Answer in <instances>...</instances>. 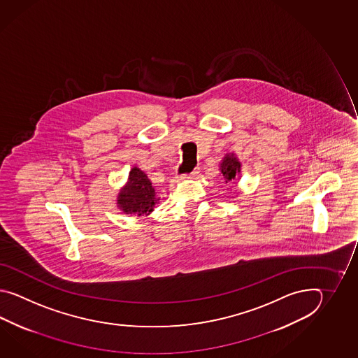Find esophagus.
I'll return each instance as SVG.
<instances>
[{"label": "esophagus", "mask_w": 358, "mask_h": 358, "mask_svg": "<svg viewBox=\"0 0 358 358\" xmlns=\"http://www.w3.org/2000/svg\"><path fill=\"white\" fill-rule=\"evenodd\" d=\"M199 174V169H194L192 173L189 174H184V176H180V179H192V178H196V176Z\"/></svg>", "instance_id": "obj_1"}]
</instances>
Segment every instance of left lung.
<instances>
[{
	"label": "left lung",
	"mask_w": 358,
	"mask_h": 358,
	"mask_svg": "<svg viewBox=\"0 0 358 358\" xmlns=\"http://www.w3.org/2000/svg\"><path fill=\"white\" fill-rule=\"evenodd\" d=\"M220 169L225 182H231L236 179L238 173H241V162L236 160L233 153L227 155L221 162Z\"/></svg>",
	"instance_id": "obj_1"
}]
</instances>
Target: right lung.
I'll return each mask as SVG.
<instances>
[{"instance_id": "1", "label": "right lung", "mask_w": 358, "mask_h": 358, "mask_svg": "<svg viewBox=\"0 0 358 358\" xmlns=\"http://www.w3.org/2000/svg\"><path fill=\"white\" fill-rule=\"evenodd\" d=\"M157 201L155 188L145 173L138 168L131 169L129 182L117 197V206L122 213L137 216L147 215L152 213Z\"/></svg>"}]
</instances>
